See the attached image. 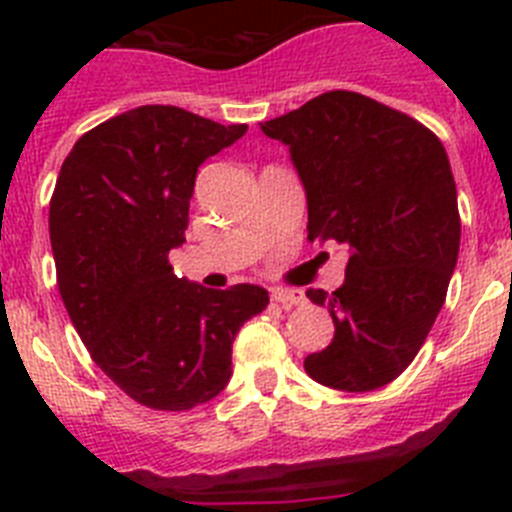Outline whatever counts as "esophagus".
Here are the masks:
<instances>
[{
    "instance_id": "obj_1",
    "label": "esophagus",
    "mask_w": 512,
    "mask_h": 512,
    "mask_svg": "<svg viewBox=\"0 0 512 512\" xmlns=\"http://www.w3.org/2000/svg\"><path fill=\"white\" fill-rule=\"evenodd\" d=\"M271 300L279 302L282 307L305 305V295L297 292V289H274V292H271Z\"/></svg>"
}]
</instances>
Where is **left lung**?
<instances>
[{
	"instance_id": "left-lung-1",
	"label": "left lung",
	"mask_w": 512,
	"mask_h": 512,
	"mask_svg": "<svg viewBox=\"0 0 512 512\" xmlns=\"http://www.w3.org/2000/svg\"><path fill=\"white\" fill-rule=\"evenodd\" d=\"M307 194V241L348 248L328 295L333 341L305 359L315 382L372 392L408 369L441 312L459 259V205L441 140L413 117L356 92H325L269 122Z\"/></svg>"
}]
</instances>
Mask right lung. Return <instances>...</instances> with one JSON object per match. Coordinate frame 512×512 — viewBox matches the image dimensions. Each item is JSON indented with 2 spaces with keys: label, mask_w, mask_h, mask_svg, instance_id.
Listing matches in <instances>:
<instances>
[{
  "label": "right lung",
  "mask_w": 512,
  "mask_h": 512,
  "mask_svg": "<svg viewBox=\"0 0 512 512\" xmlns=\"http://www.w3.org/2000/svg\"><path fill=\"white\" fill-rule=\"evenodd\" d=\"M171 104H143L81 135L51 200L61 300L94 364L135 402L189 410L225 390L235 333L269 305L256 284L179 279L197 169L243 138Z\"/></svg>",
  "instance_id": "right-lung-1"
}]
</instances>
